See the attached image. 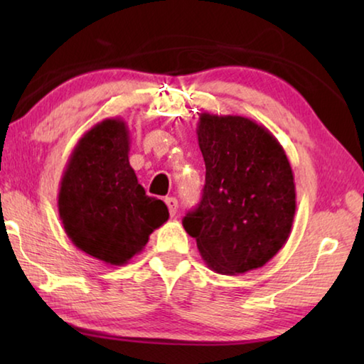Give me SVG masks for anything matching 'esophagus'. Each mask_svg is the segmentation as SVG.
Segmentation results:
<instances>
[{
  "label": "esophagus",
  "instance_id": "obj_1",
  "mask_svg": "<svg viewBox=\"0 0 364 364\" xmlns=\"http://www.w3.org/2000/svg\"><path fill=\"white\" fill-rule=\"evenodd\" d=\"M165 204H167L171 217H175L178 212V200L175 199V197H167V199H165Z\"/></svg>",
  "mask_w": 364,
  "mask_h": 364
}]
</instances>
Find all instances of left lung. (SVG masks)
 Wrapping results in <instances>:
<instances>
[{
  "label": "left lung",
  "mask_w": 364,
  "mask_h": 364,
  "mask_svg": "<svg viewBox=\"0 0 364 364\" xmlns=\"http://www.w3.org/2000/svg\"><path fill=\"white\" fill-rule=\"evenodd\" d=\"M197 141L205 186L184 230L215 273L263 267L287 242L297 207L284 149L263 125L241 115L202 112Z\"/></svg>",
  "instance_id": "8db88e82"
}]
</instances>
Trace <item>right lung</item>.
I'll return each mask as SVG.
<instances>
[{"instance_id": "1", "label": "right lung", "mask_w": 364, "mask_h": 364, "mask_svg": "<svg viewBox=\"0 0 364 364\" xmlns=\"http://www.w3.org/2000/svg\"><path fill=\"white\" fill-rule=\"evenodd\" d=\"M130 130L106 119L86 132L60 178L59 217L70 241L112 267L138 255L168 220L160 199L146 196L128 160Z\"/></svg>"}]
</instances>
